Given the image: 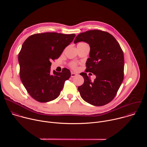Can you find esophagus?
Returning a JSON list of instances; mask_svg holds the SVG:
<instances>
[{"mask_svg": "<svg viewBox=\"0 0 147 147\" xmlns=\"http://www.w3.org/2000/svg\"><path fill=\"white\" fill-rule=\"evenodd\" d=\"M77 75H78L77 74H76V73H73V72H72V73H71V77H74L77 76Z\"/></svg>", "mask_w": 147, "mask_h": 147, "instance_id": "1", "label": "esophagus"}]
</instances>
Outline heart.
<instances>
[{"mask_svg": "<svg viewBox=\"0 0 147 147\" xmlns=\"http://www.w3.org/2000/svg\"><path fill=\"white\" fill-rule=\"evenodd\" d=\"M80 44H82V43H80ZM71 67L73 69H77V64L74 63H71Z\"/></svg>", "mask_w": 147, "mask_h": 147, "instance_id": "obj_1", "label": "heart"}]
</instances>
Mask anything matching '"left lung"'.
<instances>
[{
    "label": "left lung",
    "mask_w": 147,
    "mask_h": 147,
    "mask_svg": "<svg viewBox=\"0 0 147 147\" xmlns=\"http://www.w3.org/2000/svg\"><path fill=\"white\" fill-rule=\"evenodd\" d=\"M86 42L90 47V58L86 62V73H81L84 82L78 87L81 98L94 106H103L116 96L124 78L123 52L115 37L98 30L78 34L74 44ZM86 72L96 76L92 82Z\"/></svg>",
    "instance_id": "1"
}]
</instances>
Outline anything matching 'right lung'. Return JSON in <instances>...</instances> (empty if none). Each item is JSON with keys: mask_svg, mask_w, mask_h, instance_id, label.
Here are the masks:
<instances>
[{"mask_svg": "<svg viewBox=\"0 0 147 147\" xmlns=\"http://www.w3.org/2000/svg\"><path fill=\"white\" fill-rule=\"evenodd\" d=\"M76 35L44 32L30 36L23 43L18 54L20 77L28 93L39 102L57 98L70 71L51 73V61L59 58L73 40Z\"/></svg>", "mask_w": 147, "mask_h": 147, "instance_id": "add662e5", "label": "right lung"}]
</instances>
